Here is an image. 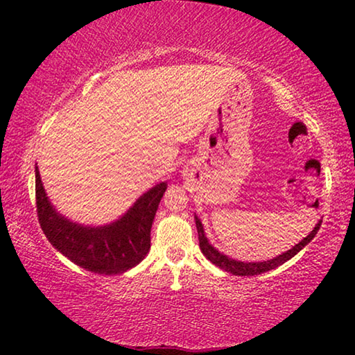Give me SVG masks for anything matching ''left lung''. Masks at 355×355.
<instances>
[{
	"label": "left lung",
	"instance_id": "1",
	"mask_svg": "<svg viewBox=\"0 0 355 355\" xmlns=\"http://www.w3.org/2000/svg\"><path fill=\"white\" fill-rule=\"evenodd\" d=\"M321 222L320 220L316 224V227L311 230L310 235L307 238H304L302 241L299 244L294 245L293 249H290L285 254H282L279 257L272 258V260H268V261H261V263H243V261H236V260H232V258L225 257L224 254H220V252L216 250L211 244L207 241L205 238V233H203V227L200 224L199 218H196V227H197V233H199V243H200V249H202V254L205 255L209 261L216 266H219L220 269H224V271L230 272L233 275H257V274H263L266 271H271V269L280 266V264H284L285 261L290 260L294 255L297 254L299 250H302L305 245H307L311 239L315 238V235L320 230L321 227Z\"/></svg>",
	"mask_w": 355,
	"mask_h": 355
}]
</instances>
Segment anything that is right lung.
Masks as SVG:
<instances>
[{
	"label": "right lung",
	"mask_w": 355,
	"mask_h": 355,
	"mask_svg": "<svg viewBox=\"0 0 355 355\" xmlns=\"http://www.w3.org/2000/svg\"><path fill=\"white\" fill-rule=\"evenodd\" d=\"M167 184L147 191L122 219L91 228L73 224L55 211L48 202L39 171L35 169V207L39 224L55 248L87 271L122 274L144 260L150 249V228Z\"/></svg>",
	"instance_id": "right-lung-1"
}]
</instances>
